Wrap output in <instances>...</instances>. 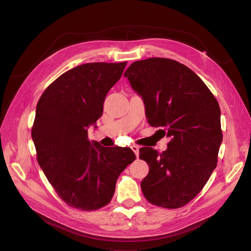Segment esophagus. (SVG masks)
Segmentation results:
<instances>
[{
  "label": "esophagus",
  "mask_w": 251,
  "mask_h": 251,
  "mask_svg": "<svg viewBox=\"0 0 251 251\" xmlns=\"http://www.w3.org/2000/svg\"><path fill=\"white\" fill-rule=\"evenodd\" d=\"M131 150L133 151V152L136 154V156L138 157V154H139V147L138 146H135V144H133V146H131Z\"/></svg>",
  "instance_id": "obj_1"
}]
</instances>
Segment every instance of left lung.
Returning a JSON list of instances; mask_svg holds the SVG:
<instances>
[{
    "label": "left lung",
    "mask_w": 251,
    "mask_h": 251,
    "mask_svg": "<svg viewBox=\"0 0 251 251\" xmlns=\"http://www.w3.org/2000/svg\"><path fill=\"white\" fill-rule=\"evenodd\" d=\"M124 76L143 99L150 125L171 137L162 153L139 150V159L150 167L141 181L143 195L161 207L185 205L217 167L223 140L218 100L199 76L175 60L136 61Z\"/></svg>",
    "instance_id": "left-lung-1"
}]
</instances>
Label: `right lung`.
Masks as SVG:
<instances>
[{
    "label": "right lung",
    "instance_id": "right-lung-1",
    "mask_svg": "<svg viewBox=\"0 0 251 251\" xmlns=\"http://www.w3.org/2000/svg\"><path fill=\"white\" fill-rule=\"evenodd\" d=\"M126 64L77 66L51 82L38 100L31 130L36 159L71 207L96 210L107 205L119 175L136 157L130 148H103L87 137V128L102 115L105 96Z\"/></svg>",
    "mask_w": 251,
    "mask_h": 251
}]
</instances>
